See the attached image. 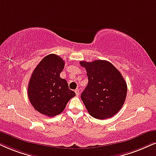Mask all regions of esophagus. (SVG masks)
<instances>
[{
	"label": "esophagus",
	"mask_w": 156,
	"mask_h": 156,
	"mask_svg": "<svg viewBox=\"0 0 156 156\" xmlns=\"http://www.w3.org/2000/svg\"><path fill=\"white\" fill-rule=\"evenodd\" d=\"M75 92H76V96H78V95H79V94H80V93H79V90H78V89H76V90H75Z\"/></svg>",
	"instance_id": "1"
}]
</instances>
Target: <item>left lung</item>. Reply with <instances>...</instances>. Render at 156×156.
<instances>
[{"label":"left lung","instance_id":"8db88e82","mask_svg":"<svg viewBox=\"0 0 156 156\" xmlns=\"http://www.w3.org/2000/svg\"><path fill=\"white\" fill-rule=\"evenodd\" d=\"M86 68L88 82L81 99L93 117L105 119L121 109L127 96V86L120 72L106 60L80 61Z\"/></svg>","mask_w":156,"mask_h":156}]
</instances>
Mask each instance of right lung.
<instances>
[{
	"label": "right lung",
	"mask_w": 156,
	"mask_h": 156,
	"mask_svg": "<svg viewBox=\"0 0 156 156\" xmlns=\"http://www.w3.org/2000/svg\"><path fill=\"white\" fill-rule=\"evenodd\" d=\"M65 62L58 55L50 54L37 65L28 85V97L39 113L55 117L63 112L76 93L69 89L68 82L60 78Z\"/></svg>",
	"instance_id": "1"
}]
</instances>
